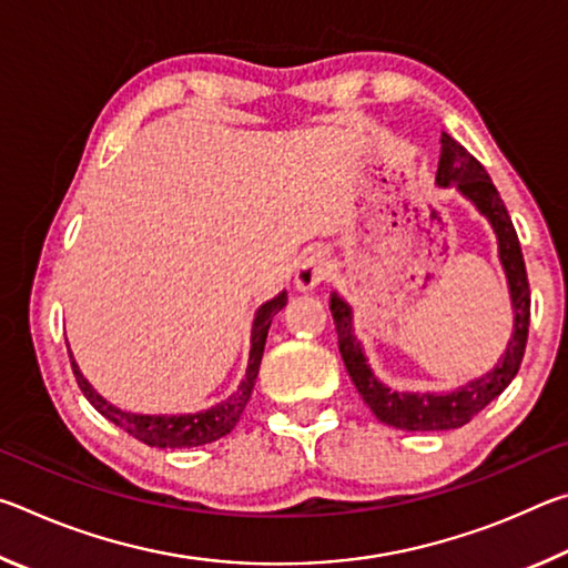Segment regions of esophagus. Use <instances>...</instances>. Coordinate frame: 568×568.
I'll list each match as a JSON object with an SVG mask.
<instances>
[{
	"label": "esophagus",
	"instance_id": "obj_1",
	"mask_svg": "<svg viewBox=\"0 0 568 568\" xmlns=\"http://www.w3.org/2000/svg\"><path fill=\"white\" fill-rule=\"evenodd\" d=\"M331 275V261L328 255L323 253V250H315L305 257V261L297 265V273H295V291L301 293H311L318 287L323 281H328Z\"/></svg>",
	"mask_w": 568,
	"mask_h": 568
}]
</instances>
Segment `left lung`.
I'll use <instances>...</instances> for the list:
<instances>
[{
    "mask_svg": "<svg viewBox=\"0 0 568 568\" xmlns=\"http://www.w3.org/2000/svg\"><path fill=\"white\" fill-rule=\"evenodd\" d=\"M438 187H454L474 205L480 215L494 227L498 243V261L506 273L508 297H511L514 311V333L506 343V353L498 358L486 376L474 378L446 393H408L388 388L378 381L376 373L365 358L361 341L353 333V307L343 301L338 293L331 295V313L338 333V348L343 355L348 376L355 388L368 403V408L376 413V418L386 426L400 430H450L460 428L484 410L488 403L501 396L508 383L518 373V365L524 361L526 338H528V318H531V291H528L526 265L518 245V235L514 230L511 217L506 213V205L484 165L458 145L450 134H440V160L436 172Z\"/></svg>",
    "mask_w": 568,
    "mask_h": 568,
    "instance_id": "1",
    "label": "left lung"
}]
</instances>
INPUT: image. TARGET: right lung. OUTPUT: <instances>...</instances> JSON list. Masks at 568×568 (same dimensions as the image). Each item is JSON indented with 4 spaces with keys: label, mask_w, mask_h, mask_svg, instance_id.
Masks as SVG:
<instances>
[{
    "label": "right lung",
    "mask_w": 568,
    "mask_h": 568,
    "mask_svg": "<svg viewBox=\"0 0 568 568\" xmlns=\"http://www.w3.org/2000/svg\"><path fill=\"white\" fill-rule=\"evenodd\" d=\"M285 303H287V293L283 291L277 293L273 301H267L257 307L253 318V331H250V358H247L245 378L240 381V386L233 396L215 403V406H210L207 410L178 413V416H168V413L150 416V413L122 410L118 406H112L110 400H104L100 393L92 388V383L82 376L80 365H77L74 355L70 351L77 386L82 388L84 398H88L104 418L112 420L114 426H120L122 430H128L132 438L142 440V444L158 446V448H195V446L213 444V440L227 436L230 430L235 428L240 416H243V410L250 400V393L255 388L257 371H261L265 338H267V331H271L273 315L277 311H283Z\"/></svg>",
    "instance_id": "obj_1"
}]
</instances>
